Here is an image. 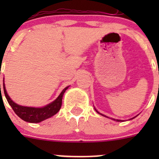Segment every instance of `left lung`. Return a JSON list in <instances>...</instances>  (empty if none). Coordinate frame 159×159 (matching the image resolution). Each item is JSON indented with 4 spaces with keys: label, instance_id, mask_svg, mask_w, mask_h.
<instances>
[{
    "label": "left lung",
    "instance_id": "obj_1",
    "mask_svg": "<svg viewBox=\"0 0 159 159\" xmlns=\"http://www.w3.org/2000/svg\"><path fill=\"white\" fill-rule=\"evenodd\" d=\"M94 110L96 111H97V113H98L99 115H102V116H104V117H106V118H109V117H108V116H106V115H103V114H102V113H100V112L99 111H97V109H96L95 108H94ZM138 115H136V116H134V117H133V118H130L129 120H131V119H133V118H136V117L138 116ZM111 118V119H112V120H114V121H124V120H119V119H115V118Z\"/></svg>",
    "mask_w": 159,
    "mask_h": 159
}]
</instances>
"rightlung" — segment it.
<instances>
[{"mask_svg": "<svg viewBox=\"0 0 159 159\" xmlns=\"http://www.w3.org/2000/svg\"><path fill=\"white\" fill-rule=\"evenodd\" d=\"M3 81H4L3 82L4 92L9 105H11V107L13 108L14 111L15 112V114L19 118H20L25 121L30 123L41 122V121H44V120L51 118L53 115H56L59 111L61 107L62 98H63L65 91L70 87V86H67L66 88H65V89L62 90L61 92L60 93L58 97L55 100L53 101L52 102L48 104V105H45L44 107H41V108H35V107L22 106V105L15 103L11 98L8 94H7V90H6L5 88V84H4V80H3Z\"/></svg>", "mask_w": 159, "mask_h": 159, "instance_id": "1", "label": "right lung"}]
</instances>
